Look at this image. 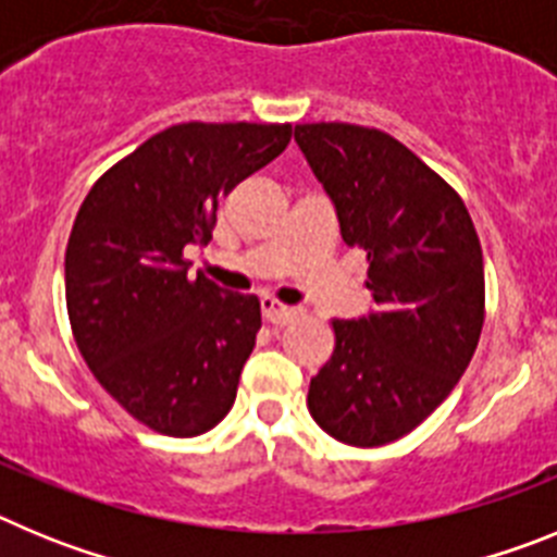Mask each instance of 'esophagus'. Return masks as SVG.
Segmentation results:
<instances>
[{"label": "esophagus", "instance_id": "34e87169", "mask_svg": "<svg viewBox=\"0 0 557 557\" xmlns=\"http://www.w3.org/2000/svg\"><path fill=\"white\" fill-rule=\"evenodd\" d=\"M262 314L264 321L273 323V326H287V323H293L301 312L295 307H287V304H278L275 298H262Z\"/></svg>", "mask_w": 557, "mask_h": 557}]
</instances>
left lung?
Segmentation results:
<instances>
[{
  "mask_svg": "<svg viewBox=\"0 0 557 557\" xmlns=\"http://www.w3.org/2000/svg\"><path fill=\"white\" fill-rule=\"evenodd\" d=\"M332 198L343 243L368 253L376 309L332 321L334 354L309 382L323 432L385 446L416 430L466 373L485 321L482 248L469 209L437 172L376 127L295 125Z\"/></svg>",
  "mask_w": 557,
  "mask_h": 557,
  "instance_id": "left-lung-1",
  "label": "left lung"
}]
</instances>
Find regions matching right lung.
Returning a JSON list of instances; mask_svg holds the SVG:
<instances>
[{
  "mask_svg": "<svg viewBox=\"0 0 557 557\" xmlns=\"http://www.w3.org/2000/svg\"><path fill=\"white\" fill-rule=\"evenodd\" d=\"M293 125L184 122L91 186L66 245V309L86 366L136 421L172 437L220 424L262 329L256 295L189 278L218 203L289 145Z\"/></svg>",
  "mask_w": 557,
  "mask_h": 557,
  "instance_id": "right-lung-1",
  "label": "right lung"
}]
</instances>
